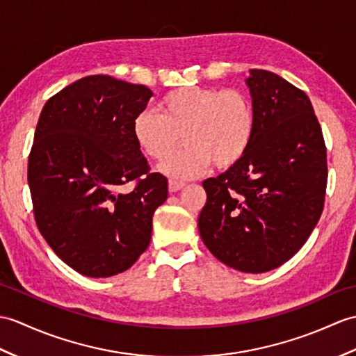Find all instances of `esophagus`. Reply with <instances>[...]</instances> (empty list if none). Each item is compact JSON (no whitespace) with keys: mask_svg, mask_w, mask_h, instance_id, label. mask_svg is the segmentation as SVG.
<instances>
[{"mask_svg":"<svg viewBox=\"0 0 356 356\" xmlns=\"http://www.w3.org/2000/svg\"><path fill=\"white\" fill-rule=\"evenodd\" d=\"M181 188H184V184H181V181H177V180H170L168 181V191L170 193H177V191H180Z\"/></svg>","mask_w":356,"mask_h":356,"instance_id":"obj_1","label":"esophagus"}]
</instances>
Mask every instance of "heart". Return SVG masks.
<instances>
[{
	"instance_id": "b5f03b06",
	"label": "heart",
	"mask_w": 356,
	"mask_h": 356,
	"mask_svg": "<svg viewBox=\"0 0 356 356\" xmlns=\"http://www.w3.org/2000/svg\"><path fill=\"white\" fill-rule=\"evenodd\" d=\"M159 115L139 112L131 135L150 159L165 161L176 150L181 135L186 147L162 165L176 179H193L212 162L229 168L249 152L256 130V112L239 90L184 86L171 90L158 104Z\"/></svg>"
}]
</instances>
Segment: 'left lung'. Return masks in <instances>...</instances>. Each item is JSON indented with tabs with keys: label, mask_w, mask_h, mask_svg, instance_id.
Masks as SVG:
<instances>
[{
	"label": "left lung",
	"mask_w": 356,
	"mask_h": 356,
	"mask_svg": "<svg viewBox=\"0 0 356 356\" xmlns=\"http://www.w3.org/2000/svg\"><path fill=\"white\" fill-rule=\"evenodd\" d=\"M245 85L256 112L249 152L206 179L198 232L218 261L266 273L291 259L323 211L326 147L303 90L277 74L250 70Z\"/></svg>",
	"instance_id": "obj_1"
}]
</instances>
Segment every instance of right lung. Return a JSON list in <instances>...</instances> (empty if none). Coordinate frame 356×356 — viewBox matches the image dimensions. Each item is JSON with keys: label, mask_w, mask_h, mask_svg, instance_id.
Segmentation results:
<instances>
[{"label": "right lung", "mask_w": 356, "mask_h": 356, "mask_svg": "<svg viewBox=\"0 0 356 356\" xmlns=\"http://www.w3.org/2000/svg\"><path fill=\"white\" fill-rule=\"evenodd\" d=\"M153 92L109 76H88L45 103L29 158L36 225L72 270L109 277L138 261L152 239L153 213L168 197L150 172L131 122ZM137 180L134 192L120 186Z\"/></svg>", "instance_id": "add662e5"}]
</instances>
